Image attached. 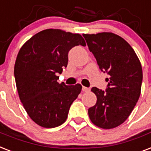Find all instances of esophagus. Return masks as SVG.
Segmentation results:
<instances>
[{
  "label": "esophagus",
  "instance_id": "esophagus-1",
  "mask_svg": "<svg viewBox=\"0 0 151 151\" xmlns=\"http://www.w3.org/2000/svg\"><path fill=\"white\" fill-rule=\"evenodd\" d=\"M82 91L83 92H88L90 91V89L86 87V86H83V88H82Z\"/></svg>",
  "mask_w": 151,
  "mask_h": 151
}]
</instances>
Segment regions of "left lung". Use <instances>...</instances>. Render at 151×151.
I'll list each match as a JSON object with an SVG mask.
<instances>
[{
    "label": "left lung",
    "instance_id": "1",
    "mask_svg": "<svg viewBox=\"0 0 151 151\" xmlns=\"http://www.w3.org/2000/svg\"><path fill=\"white\" fill-rule=\"evenodd\" d=\"M89 50L101 71L109 78L106 91L92 87L95 106L88 109L94 125L111 129L125 121L141 94L142 65L132 47L123 38L111 32L83 34Z\"/></svg>",
    "mask_w": 151,
    "mask_h": 151
}]
</instances>
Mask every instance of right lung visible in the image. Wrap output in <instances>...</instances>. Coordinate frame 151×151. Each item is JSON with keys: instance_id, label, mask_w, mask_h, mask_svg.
Here are the masks:
<instances>
[{"instance_id": "add662e5", "label": "right lung", "mask_w": 151, "mask_h": 151, "mask_svg": "<svg viewBox=\"0 0 151 151\" xmlns=\"http://www.w3.org/2000/svg\"><path fill=\"white\" fill-rule=\"evenodd\" d=\"M86 45L79 34L46 29L27 40L19 51L14 75L21 102L35 123L46 128L62 124L82 86L59 83L57 73L68 65V52Z\"/></svg>"}]
</instances>
